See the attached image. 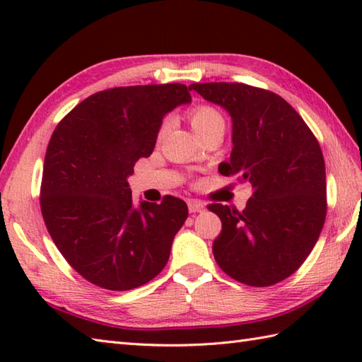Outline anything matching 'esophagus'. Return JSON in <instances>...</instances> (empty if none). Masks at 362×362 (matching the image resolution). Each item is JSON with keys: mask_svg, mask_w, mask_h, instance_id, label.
Returning a JSON list of instances; mask_svg holds the SVG:
<instances>
[{"mask_svg": "<svg viewBox=\"0 0 362 362\" xmlns=\"http://www.w3.org/2000/svg\"><path fill=\"white\" fill-rule=\"evenodd\" d=\"M188 210H189V213L204 211L205 210V204L202 201H197V199H194V201H189L188 202Z\"/></svg>", "mask_w": 362, "mask_h": 362, "instance_id": "34e87169", "label": "esophagus"}]
</instances>
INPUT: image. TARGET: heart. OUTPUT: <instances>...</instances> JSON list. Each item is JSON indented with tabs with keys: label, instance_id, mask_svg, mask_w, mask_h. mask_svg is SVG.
Masks as SVG:
<instances>
[{
	"label": "heart",
	"instance_id": "1",
	"mask_svg": "<svg viewBox=\"0 0 362 362\" xmlns=\"http://www.w3.org/2000/svg\"><path fill=\"white\" fill-rule=\"evenodd\" d=\"M188 117H189L191 126H193V130L197 136H202L213 129H218V127L224 129V126H226L224 117H222L219 110H216L211 105H205V104L196 105L189 110ZM168 127H169V119H165L160 126L158 138H161L166 134Z\"/></svg>",
	"mask_w": 362,
	"mask_h": 362
}]
</instances>
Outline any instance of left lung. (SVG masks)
I'll use <instances>...</instances> for the list:
<instances>
[{"instance_id": "obj_1", "label": "left lung", "mask_w": 362, "mask_h": 362, "mask_svg": "<svg viewBox=\"0 0 362 362\" xmlns=\"http://www.w3.org/2000/svg\"><path fill=\"white\" fill-rule=\"evenodd\" d=\"M189 88L230 113L233 149L219 173L252 188L243 211L209 205L222 222L214 259L236 281L272 286L303 264L324 227L325 161L317 138L292 105L269 90L241 82Z\"/></svg>"}]
</instances>
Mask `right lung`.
Returning <instances> with one entry per match:
<instances>
[{"mask_svg": "<svg viewBox=\"0 0 362 362\" xmlns=\"http://www.w3.org/2000/svg\"><path fill=\"white\" fill-rule=\"evenodd\" d=\"M183 83L117 87L83 99L54 129L40 187L45 226L87 281L143 286L166 266L188 206L174 196L132 204L127 177L149 157L168 112L191 101Z\"/></svg>", "mask_w": 362, "mask_h": 362, "instance_id": "add662e5", "label": "right lung"}]
</instances>
